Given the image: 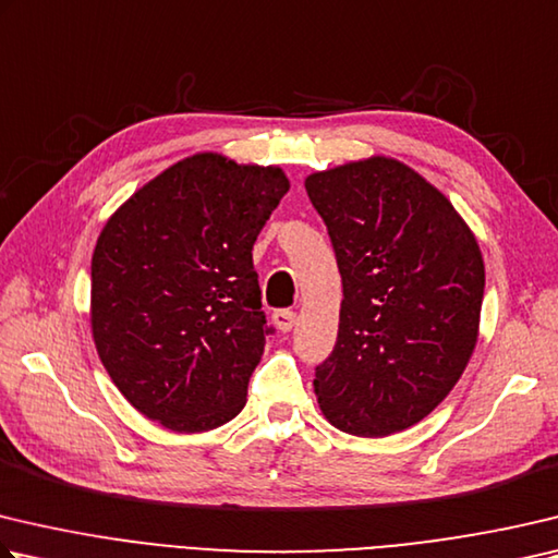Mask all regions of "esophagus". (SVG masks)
Masks as SVG:
<instances>
[{"label":"esophagus","mask_w":558,"mask_h":558,"mask_svg":"<svg viewBox=\"0 0 558 558\" xmlns=\"http://www.w3.org/2000/svg\"><path fill=\"white\" fill-rule=\"evenodd\" d=\"M295 322H298V317H295V312H290V310H278V312H272V324H276V329L278 331H290L292 327H295Z\"/></svg>","instance_id":"obj_1"}]
</instances>
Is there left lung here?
I'll use <instances>...</instances> for the list:
<instances>
[{
  "label": "left lung",
  "mask_w": 558,
  "mask_h": 558,
  "mask_svg": "<svg viewBox=\"0 0 558 558\" xmlns=\"http://www.w3.org/2000/svg\"><path fill=\"white\" fill-rule=\"evenodd\" d=\"M329 229L343 300L314 395L331 427L390 437L453 390L478 343L483 253L441 190L390 156L305 178Z\"/></svg>",
  "instance_id": "8db88e82"
}]
</instances>
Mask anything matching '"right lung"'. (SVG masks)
I'll list each match as a JSON object with an SVG mask.
<instances>
[{
	"instance_id": "right-lung-1",
	"label": "right lung",
	"mask_w": 558,
	"mask_h": 558,
	"mask_svg": "<svg viewBox=\"0 0 558 558\" xmlns=\"http://www.w3.org/2000/svg\"><path fill=\"white\" fill-rule=\"evenodd\" d=\"M288 190L280 166L205 150L148 180L99 231V361L160 427L199 434L244 410L268 333L251 251Z\"/></svg>"
}]
</instances>
